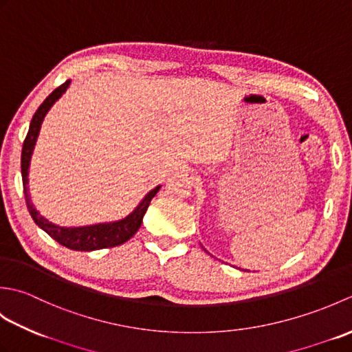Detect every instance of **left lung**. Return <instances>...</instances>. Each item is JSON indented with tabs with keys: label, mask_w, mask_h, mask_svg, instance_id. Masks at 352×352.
Returning <instances> with one entry per match:
<instances>
[{
	"label": "left lung",
	"mask_w": 352,
	"mask_h": 352,
	"mask_svg": "<svg viewBox=\"0 0 352 352\" xmlns=\"http://www.w3.org/2000/svg\"><path fill=\"white\" fill-rule=\"evenodd\" d=\"M204 251H206V250H204ZM208 254H210V252H208Z\"/></svg>",
	"instance_id": "8db88e82"
}]
</instances>
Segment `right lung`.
Here are the masks:
<instances>
[{"label": "right lung", "instance_id": "add662e5", "mask_svg": "<svg viewBox=\"0 0 352 352\" xmlns=\"http://www.w3.org/2000/svg\"><path fill=\"white\" fill-rule=\"evenodd\" d=\"M71 80L66 81L62 86H58L56 91H52L47 100H45L39 109L36 110L33 115L32 122H30V129L27 133V138L22 145V154H21V174H22V184H24V193H25V203L30 214H32L36 226L42 228L45 233L50 234L56 242L66 246V248L74 251H95L102 248H111V246H118L129 241L136 231L140 228L142 219L148 210V206L151 199L155 197V193L160 190L162 186L149 190L146 195L142 198L140 203L131 213H129L125 218L113 221V222H102V223H94V226H85V227H60L57 223H52L47 218L36 210L34 204L32 203L28 193V169H30V160H32L33 149L36 145L37 136H39L41 125L43 122L45 116H47L48 110L54 106V102L60 98V96L68 91Z\"/></svg>", "mask_w": 352, "mask_h": 352}]
</instances>
